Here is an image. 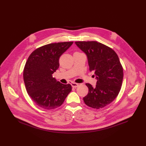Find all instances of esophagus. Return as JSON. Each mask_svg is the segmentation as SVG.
<instances>
[{
	"mask_svg": "<svg viewBox=\"0 0 146 146\" xmlns=\"http://www.w3.org/2000/svg\"><path fill=\"white\" fill-rule=\"evenodd\" d=\"M71 85L72 86V87H73V88H76V87H78V83H74V82H71Z\"/></svg>",
	"mask_w": 146,
	"mask_h": 146,
	"instance_id": "esophagus-1",
	"label": "esophagus"
}]
</instances>
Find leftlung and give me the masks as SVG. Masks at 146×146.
I'll return each mask as SVG.
<instances>
[{
  "instance_id": "8db88e82",
  "label": "left lung",
  "mask_w": 146,
  "mask_h": 146,
  "mask_svg": "<svg viewBox=\"0 0 146 146\" xmlns=\"http://www.w3.org/2000/svg\"><path fill=\"white\" fill-rule=\"evenodd\" d=\"M76 45L86 54L89 70L97 80L95 87L86 83L88 93L83 101L88 107L101 108L111 103L120 90L123 68L112 49L97 41H77Z\"/></svg>"
}]
</instances>
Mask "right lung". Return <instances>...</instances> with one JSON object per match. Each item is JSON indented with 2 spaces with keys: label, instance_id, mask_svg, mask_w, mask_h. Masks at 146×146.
Wrapping results in <instances>:
<instances>
[{
  "label": "right lung",
  "instance_id": "obj_1",
  "mask_svg": "<svg viewBox=\"0 0 146 146\" xmlns=\"http://www.w3.org/2000/svg\"><path fill=\"white\" fill-rule=\"evenodd\" d=\"M73 42L51 43L42 46L30 54L24 66V82L27 94L39 107L54 109L61 106L71 91L52 77L60 66L59 59Z\"/></svg>",
  "mask_w": 146,
  "mask_h": 146
}]
</instances>
